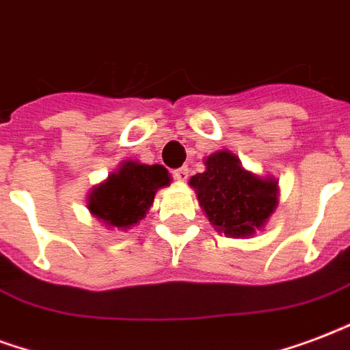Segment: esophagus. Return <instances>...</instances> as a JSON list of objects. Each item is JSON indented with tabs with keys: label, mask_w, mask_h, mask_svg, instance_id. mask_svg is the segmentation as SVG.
<instances>
[{
	"label": "esophagus",
	"mask_w": 350,
	"mask_h": 350,
	"mask_svg": "<svg viewBox=\"0 0 350 350\" xmlns=\"http://www.w3.org/2000/svg\"><path fill=\"white\" fill-rule=\"evenodd\" d=\"M188 175H190V170H188L186 165H183V167H178V170H175V172H173V177L177 178V180H186V178H188Z\"/></svg>",
	"instance_id": "obj_1"
}]
</instances>
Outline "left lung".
<instances>
[{
    "instance_id": "1",
    "label": "left lung",
    "mask_w": 350,
    "mask_h": 350,
    "mask_svg": "<svg viewBox=\"0 0 350 350\" xmlns=\"http://www.w3.org/2000/svg\"><path fill=\"white\" fill-rule=\"evenodd\" d=\"M204 165L203 173L190 178V186L215 230L247 238L264 227L278 204L277 180L247 172L230 151L210 154Z\"/></svg>"
}]
</instances>
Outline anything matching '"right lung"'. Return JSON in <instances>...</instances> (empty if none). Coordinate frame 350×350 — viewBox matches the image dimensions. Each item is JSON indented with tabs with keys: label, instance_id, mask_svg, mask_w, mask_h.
<instances>
[{
	"label": "right lung",
	"instance_id": "1",
	"mask_svg": "<svg viewBox=\"0 0 350 350\" xmlns=\"http://www.w3.org/2000/svg\"><path fill=\"white\" fill-rule=\"evenodd\" d=\"M170 183L172 177L164 165L125 160L118 172L110 173L107 180L92 190L88 210L109 227L125 230L146 217L157 190L170 186Z\"/></svg>",
	"mask_w": 350,
	"mask_h": 350
}]
</instances>
